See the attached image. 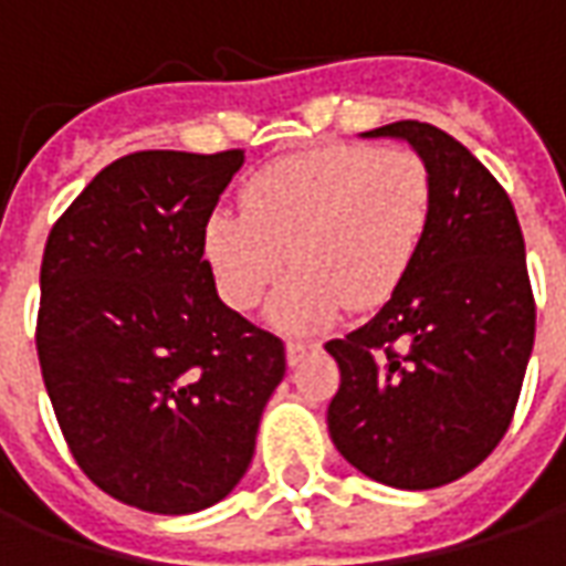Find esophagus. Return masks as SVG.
<instances>
[{
    "mask_svg": "<svg viewBox=\"0 0 566 566\" xmlns=\"http://www.w3.org/2000/svg\"><path fill=\"white\" fill-rule=\"evenodd\" d=\"M315 348H318V343H296V339H291V343H287V364L296 367V364H300L308 352H315Z\"/></svg>",
    "mask_w": 566,
    "mask_h": 566,
    "instance_id": "esophagus-1",
    "label": "esophagus"
}]
</instances>
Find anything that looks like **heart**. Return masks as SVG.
<instances>
[{
    "label": "heart",
    "mask_w": 566,
    "mask_h": 566,
    "mask_svg": "<svg viewBox=\"0 0 566 566\" xmlns=\"http://www.w3.org/2000/svg\"><path fill=\"white\" fill-rule=\"evenodd\" d=\"M433 211V181L416 150L324 145L270 163L242 190V211H211L206 258L223 300L258 308L284 266L272 318L315 331L348 308H373L416 263Z\"/></svg>",
    "instance_id": "1"
}]
</instances>
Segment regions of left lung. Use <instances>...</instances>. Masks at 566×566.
Wrapping results in <instances>:
<instances>
[{"mask_svg": "<svg viewBox=\"0 0 566 566\" xmlns=\"http://www.w3.org/2000/svg\"><path fill=\"white\" fill-rule=\"evenodd\" d=\"M364 136L416 148L433 211L391 300L324 345L339 364L327 427L364 475L427 491L470 473L506 433L534 348V291L510 197L461 142L421 120Z\"/></svg>", "mask_w": 566, "mask_h": 566, "instance_id": "obj_1", "label": "left lung"}]
</instances>
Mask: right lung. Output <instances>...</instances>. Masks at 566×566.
<instances>
[{
	"label": "right lung",
	"instance_id": "add662e5",
	"mask_svg": "<svg viewBox=\"0 0 566 566\" xmlns=\"http://www.w3.org/2000/svg\"><path fill=\"white\" fill-rule=\"evenodd\" d=\"M245 150H136L48 235L35 348L72 458L127 506L187 515L254 458L284 343L227 308L206 221Z\"/></svg>",
	"mask_w": 566,
	"mask_h": 566
}]
</instances>
